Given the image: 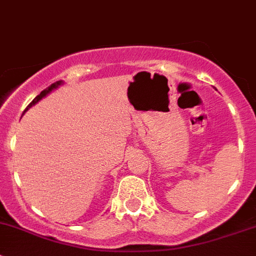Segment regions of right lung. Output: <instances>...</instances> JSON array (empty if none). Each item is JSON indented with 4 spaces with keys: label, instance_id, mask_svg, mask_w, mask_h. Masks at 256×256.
I'll list each match as a JSON object with an SVG mask.
<instances>
[{
    "label": "right lung",
    "instance_id": "right-lung-1",
    "mask_svg": "<svg viewBox=\"0 0 256 256\" xmlns=\"http://www.w3.org/2000/svg\"><path fill=\"white\" fill-rule=\"evenodd\" d=\"M62 82H62V80H59V82H53V84H52V85H50V86H48V88H47V89H44V90H43V92H40V95H37V96H36V98H34V99H33V100H32V102H30V105H28V106H27V108H26V110H24V112H27V110H28V109H30V108H32V106H33V105H34V104H37V102H40V99H42V98H44V96H46V95H48V94H49V92H52V90L56 89V88H58V86H59V85H60V84H62Z\"/></svg>",
    "mask_w": 256,
    "mask_h": 256
}]
</instances>
